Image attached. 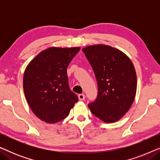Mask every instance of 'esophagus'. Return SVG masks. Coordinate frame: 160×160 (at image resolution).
Segmentation results:
<instances>
[{
    "mask_svg": "<svg viewBox=\"0 0 160 160\" xmlns=\"http://www.w3.org/2000/svg\"><path fill=\"white\" fill-rule=\"evenodd\" d=\"M84 98H85L84 94H79V95H78V99L80 100H84Z\"/></svg>",
    "mask_w": 160,
    "mask_h": 160,
    "instance_id": "34e87169",
    "label": "esophagus"
}]
</instances>
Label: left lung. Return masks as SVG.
Wrapping results in <instances>:
<instances>
[{
    "mask_svg": "<svg viewBox=\"0 0 160 160\" xmlns=\"http://www.w3.org/2000/svg\"><path fill=\"white\" fill-rule=\"evenodd\" d=\"M82 51L98 84L97 98L89 103V108L105 122H117L128 112L135 99L137 77L132 62L123 52L109 46H89Z\"/></svg>",
    "mask_w": 160,
    "mask_h": 160,
    "instance_id": "8db88e82",
    "label": "left lung"
}]
</instances>
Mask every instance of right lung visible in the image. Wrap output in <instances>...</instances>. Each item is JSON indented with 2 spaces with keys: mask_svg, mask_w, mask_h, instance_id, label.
I'll list each match as a JSON object with an SVG mask.
<instances>
[{
  "mask_svg": "<svg viewBox=\"0 0 160 160\" xmlns=\"http://www.w3.org/2000/svg\"><path fill=\"white\" fill-rule=\"evenodd\" d=\"M79 47H52L41 52L28 65L23 89L32 112L39 119L55 123L66 118L78 98L71 90L67 68Z\"/></svg>",
  "mask_w": 160,
  "mask_h": 160,
  "instance_id": "1",
  "label": "right lung"
}]
</instances>
